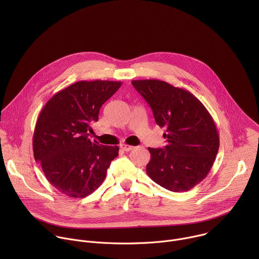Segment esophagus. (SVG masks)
I'll return each instance as SVG.
<instances>
[{
	"instance_id": "obj_1",
	"label": "esophagus",
	"mask_w": 259,
	"mask_h": 259,
	"mask_svg": "<svg viewBox=\"0 0 259 259\" xmlns=\"http://www.w3.org/2000/svg\"><path fill=\"white\" fill-rule=\"evenodd\" d=\"M120 147H121V149H122L123 151H125V152H130V151H132V150L134 149V146L129 145V144H125V143L121 144Z\"/></svg>"
}]
</instances>
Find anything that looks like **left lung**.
Masks as SVG:
<instances>
[{
  "label": "left lung",
  "instance_id": "8db88e82",
  "mask_svg": "<svg viewBox=\"0 0 259 259\" xmlns=\"http://www.w3.org/2000/svg\"><path fill=\"white\" fill-rule=\"evenodd\" d=\"M132 85L150 104L167 139L164 149H152L146 173L171 192H186L212 168L219 149L216 125L204 104L191 92L160 80H134Z\"/></svg>",
  "mask_w": 259,
  "mask_h": 259
}]
</instances>
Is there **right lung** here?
I'll return each instance as SVG.
<instances>
[{
  "label": "right lung",
  "instance_id": "right-lung-1",
  "mask_svg": "<svg viewBox=\"0 0 259 259\" xmlns=\"http://www.w3.org/2000/svg\"><path fill=\"white\" fill-rule=\"evenodd\" d=\"M121 82L80 81L54 94L35 123L32 149L51 186L71 198L96 191L106 170L119 155V146L89 139L101 105L121 87Z\"/></svg>",
  "mask_w": 259,
  "mask_h": 259
}]
</instances>
